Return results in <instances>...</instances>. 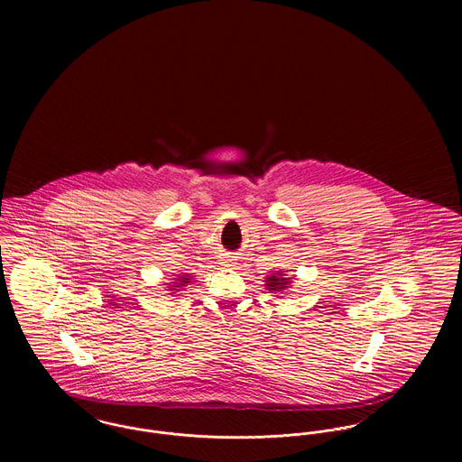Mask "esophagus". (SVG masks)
<instances>
[{
	"label": "esophagus",
	"mask_w": 462,
	"mask_h": 462,
	"mask_svg": "<svg viewBox=\"0 0 462 462\" xmlns=\"http://www.w3.org/2000/svg\"><path fill=\"white\" fill-rule=\"evenodd\" d=\"M225 263L228 264V266H234V263H236V260H232V256H226Z\"/></svg>",
	"instance_id": "esophagus-1"
}]
</instances>
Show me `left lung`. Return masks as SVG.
Here are the masks:
<instances>
[{
  "label": "left lung",
  "instance_id": "obj_1",
  "mask_svg": "<svg viewBox=\"0 0 462 462\" xmlns=\"http://www.w3.org/2000/svg\"><path fill=\"white\" fill-rule=\"evenodd\" d=\"M264 282H266V284H264V289H266V291L284 294V292H286V289H289L291 284H292V277H287L286 273H282V272L279 270L277 273L268 275ZM279 298H282V296H279Z\"/></svg>",
  "mask_w": 462,
  "mask_h": 462
}]
</instances>
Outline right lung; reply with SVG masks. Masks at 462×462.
I'll list each match as a JSON object with an SVG mask.
<instances>
[{
    "label": "right lung",
    "mask_w": 462,
    "mask_h": 462,
    "mask_svg": "<svg viewBox=\"0 0 462 462\" xmlns=\"http://www.w3.org/2000/svg\"><path fill=\"white\" fill-rule=\"evenodd\" d=\"M192 277H190V273H187V275H176L175 279H171L173 282H170L168 284V291H171L170 294H173V292H178V291H183L185 287L190 286V281Z\"/></svg>",
    "instance_id": "right-lung-1"
}]
</instances>
